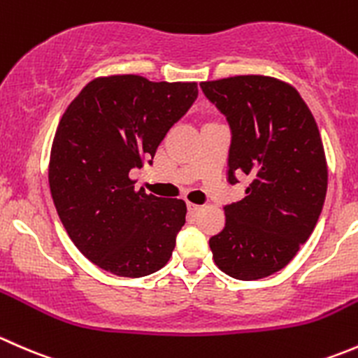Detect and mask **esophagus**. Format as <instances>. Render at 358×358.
<instances>
[{"label": "esophagus", "mask_w": 358, "mask_h": 358, "mask_svg": "<svg viewBox=\"0 0 358 358\" xmlns=\"http://www.w3.org/2000/svg\"><path fill=\"white\" fill-rule=\"evenodd\" d=\"M200 208H201V206L196 205V203H187V210H189L191 213H196Z\"/></svg>", "instance_id": "esophagus-1"}]
</instances>
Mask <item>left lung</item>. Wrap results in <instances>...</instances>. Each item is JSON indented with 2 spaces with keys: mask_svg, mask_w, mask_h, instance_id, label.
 Wrapping results in <instances>:
<instances>
[{
  "mask_svg": "<svg viewBox=\"0 0 358 358\" xmlns=\"http://www.w3.org/2000/svg\"><path fill=\"white\" fill-rule=\"evenodd\" d=\"M231 127L227 180L248 176L246 196L224 206L210 238L217 267L241 281L267 278L293 260L314 231L327 191V164L314 115L288 83L236 76L200 84Z\"/></svg>",
  "mask_w": 358,
  "mask_h": 358,
  "instance_id": "left-lung-1",
  "label": "left lung"
}]
</instances>
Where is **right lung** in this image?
I'll return each instance as SVG.
<instances>
[{
    "mask_svg": "<svg viewBox=\"0 0 358 358\" xmlns=\"http://www.w3.org/2000/svg\"><path fill=\"white\" fill-rule=\"evenodd\" d=\"M198 96L196 83L96 77L62 115L48 180L65 231L103 271L143 278L172 257L186 203L134 189L132 169L155 157Z\"/></svg>",
    "mask_w": 358,
    "mask_h": 358,
    "instance_id": "add662e5",
    "label": "right lung"
}]
</instances>
